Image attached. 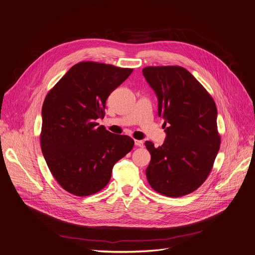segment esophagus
<instances>
[{"mask_svg": "<svg viewBox=\"0 0 255 255\" xmlns=\"http://www.w3.org/2000/svg\"><path fill=\"white\" fill-rule=\"evenodd\" d=\"M135 145H136L137 147H143V146H144V143H143V141H141V140H135Z\"/></svg>", "mask_w": 255, "mask_h": 255, "instance_id": "1", "label": "esophagus"}]
</instances>
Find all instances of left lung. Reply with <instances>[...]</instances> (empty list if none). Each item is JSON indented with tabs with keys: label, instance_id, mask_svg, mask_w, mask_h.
<instances>
[{
	"label": "left lung",
	"instance_id": "obj_1",
	"mask_svg": "<svg viewBox=\"0 0 255 255\" xmlns=\"http://www.w3.org/2000/svg\"><path fill=\"white\" fill-rule=\"evenodd\" d=\"M142 72L157 95L166 132L158 148L145 143L151 154L147 180L162 195H187L207 179L220 148L215 102L183 67L149 66Z\"/></svg>",
	"mask_w": 255,
	"mask_h": 255
}]
</instances>
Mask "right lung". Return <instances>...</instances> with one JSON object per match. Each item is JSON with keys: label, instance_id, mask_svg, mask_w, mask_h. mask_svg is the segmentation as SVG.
<instances>
[{"label": "right lung", "instance_id": "add662e5", "mask_svg": "<svg viewBox=\"0 0 255 255\" xmlns=\"http://www.w3.org/2000/svg\"><path fill=\"white\" fill-rule=\"evenodd\" d=\"M132 72L83 61L48 92L40 144L52 175L67 192L81 197L99 192L110 181L115 163L132 150V138L113 134L96 122L105 116L109 95Z\"/></svg>", "mask_w": 255, "mask_h": 255}]
</instances>
